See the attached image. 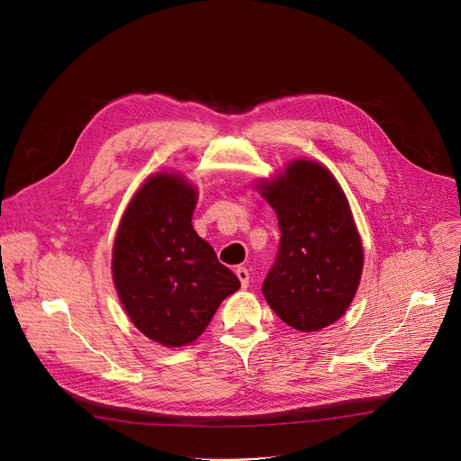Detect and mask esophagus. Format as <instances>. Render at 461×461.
I'll return each mask as SVG.
<instances>
[{
	"label": "esophagus",
	"mask_w": 461,
	"mask_h": 461,
	"mask_svg": "<svg viewBox=\"0 0 461 461\" xmlns=\"http://www.w3.org/2000/svg\"><path fill=\"white\" fill-rule=\"evenodd\" d=\"M235 274H237V277H239V281H240V286H242V288H248V286H249V274H248V270L242 268V267H239V268L235 270Z\"/></svg>",
	"instance_id": "1"
}]
</instances>
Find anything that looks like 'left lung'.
I'll list each match as a JSON object with an SVG mask.
<instances>
[{
    "label": "left lung",
    "mask_w": 461,
    "mask_h": 461,
    "mask_svg": "<svg viewBox=\"0 0 461 461\" xmlns=\"http://www.w3.org/2000/svg\"><path fill=\"white\" fill-rule=\"evenodd\" d=\"M260 187L281 230L262 294L288 326L321 330L347 312L361 279L363 246L348 203L332 173L310 160Z\"/></svg>",
    "instance_id": "obj_1"
}]
</instances>
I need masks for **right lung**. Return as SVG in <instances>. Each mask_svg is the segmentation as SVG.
Masks as SVG:
<instances>
[{
	"instance_id": "add662e5",
	"label": "right lung",
	"mask_w": 461,
	"mask_h": 461,
	"mask_svg": "<svg viewBox=\"0 0 461 461\" xmlns=\"http://www.w3.org/2000/svg\"><path fill=\"white\" fill-rule=\"evenodd\" d=\"M196 191L178 175L151 176L131 201L113 248V279L139 330L164 347L199 338L240 288L191 226Z\"/></svg>"
}]
</instances>
